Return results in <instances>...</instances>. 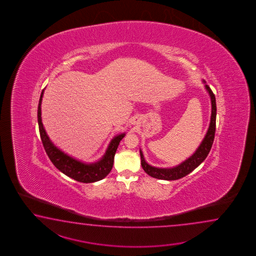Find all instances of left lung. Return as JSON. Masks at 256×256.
Instances as JSON below:
<instances>
[{"mask_svg":"<svg viewBox=\"0 0 256 256\" xmlns=\"http://www.w3.org/2000/svg\"><path fill=\"white\" fill-rule=\"evenodd\" d=\"M202 82L205 84V90L207 92L210 102H212V114L210 120L207 132L204 136L200 144L196 148V151L191 154L190 156L186 158L180 164L174 166L173 168H156L152 166L147 163L144 156V154L140 149V156H141L142 168L144 170L147 174L151 176L152 178L158 180H176L186 176V174L191 173L194 169L196 168L200 164L206 159L208 152L212 146L214 136H215V129H216V115H217V107H216V98L213 94L210 88L206 84V82L202 80Z\"/></svg>","mask_w":256,"mask_h":256,"instance_id":"1","label":"left lung"}]
</instances>
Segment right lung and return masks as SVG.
<instances>
[{"label": "right lung", "instance_id": "add662e5", "mask_svg": "<svg viewBox=\"0 0 256 256\" xmlns=\"http://www.w3.org/2000/svg\"><path fill=\"white\" fill-rule=\"evenodd\" d=\"M44 92L42 90L39 98L38 108V122L39 132L41 140L43 142L44 148L51 162L54 166L61 171L63 174L70 176L73 180L82 183H93L104 180L107 176L114 166L115 152L119 146L120 140L126 136V132H122L115 136L107 147L105 154L92 163H86L82 160L71 156L66 152L62 151L60 148L54 146V142L48 136L46 129L42 122L41 117V104L43 100Z\"/></svg>", "mask_w": 256, "mask_h": 256}]
</instances>
